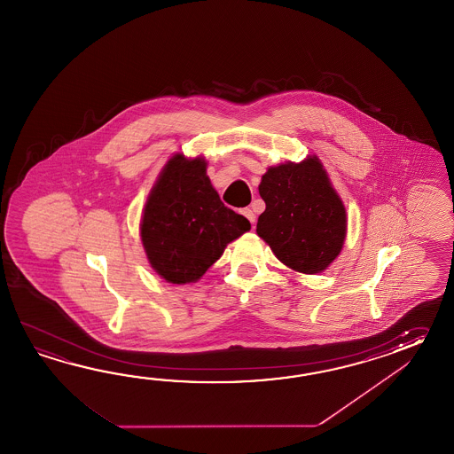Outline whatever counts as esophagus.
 <instances>
[{
	"instance_id": "1",
	"label": "esophagus",
	"mask_w": 454,
	"mask_h": 454,
	"mask_svg": "<svg viewBox=\"0 0 454 454\" xmlns=\"http://www.w3.org/2000/svg\"><path fill=\"white\" fill-rule=\"evenodd\" d=\"M243 215H245L251 223H256V214L253 213V209H250V207H245V209H243Z\"/></svg>"
}]
</instances>
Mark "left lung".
I'll return each instance as SVG.
<instances>
[{
  "label": "left lung",
  "mask_w": 454,
  "mask_h": 454,
  "mask_svg": "<svg viewBox=\"0 0 454 454\" xmlns=\"http://www.w3.org/2000/svg\"><path fill=\"white\" fill-rule=\"evenodd\" d=\"M266 203L256 233L292 270L318 274L338 258L348 235V213L317 155L272 165L261 176Z\"/></svg>",
  "instance_id": "obj_1"
}]
</instances>
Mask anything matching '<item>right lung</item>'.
<instances>
[{"instance_id":"1","label":"right lung","mask_w":454,"mask_h":454,"mask_svg":"<svg viewBox=\"0 0 454 454\" xmlns=\"http://www.w3.org/2000/svg\"><path fill=\"white\" fill-rule=\"evenodd\" d=\"M203 155H172L143 209L139 235L151 268L170 284H192L251 229L250 221L221 201Z\"/></svg>"}]
</instances>
